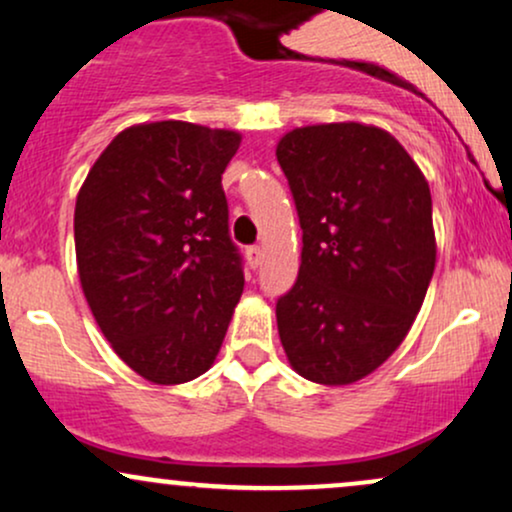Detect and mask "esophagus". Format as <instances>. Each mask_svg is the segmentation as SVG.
I'll return each instance as SVG.
<instances>
[{"label": "esophagus", "mask_w": 512, "mask_h": 512, "mask_svg": "<svg viewBox=\"0 0 512 512\" xmlns=\"http://www.w3.org/2000/svg\"><path fill=\"white\" fill-rule=\"evenodd\" d=\"M262 257H264V252H262V248H257V245H252V248L245 250V260H248V264H250L252 269L260 267Z\"/></svg>", "instance_id": "1"}]
</instances>
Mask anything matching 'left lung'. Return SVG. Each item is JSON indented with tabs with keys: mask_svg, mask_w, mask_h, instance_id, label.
Instances as JSON below:
<instances>
[{
	"mask_svg": "<svg viewBox=\"0 0 512 512\" xmlns=\"http://www.w3.org/2000/svg\"><path fill=\"white\" fill-rule=\"evenodd\" d=\"M303 228L301 269L276 303L291 368L354 385L404 342L436 269L426 175L387 129L296 127L276 144Z\"/></svg>",
	"mask_w": 512,
	"mask_h": 512,
	"instance_id": "left-lung-1",
	"label": "left lung"
}]
</instances>
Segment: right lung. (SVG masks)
<instances>
[{"instance_id": "obj_1", "label": "right lung", "mask_w": 512, "mask_h": 512, "mask_svg": "<svg viewBox=\"0 0 512 512\" xmlns=\"http://www.w3.org/2000/svg\"><path fill=\"white\" fill-rule=\"evenodd\" d=\"M243 134L161 120L122 129L76 195V269L122 361L154 385L214 366L243 293L221 175Z\"/></svg>"}]
</instances>
